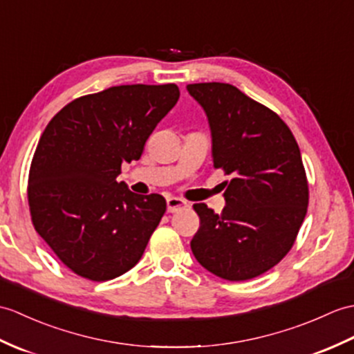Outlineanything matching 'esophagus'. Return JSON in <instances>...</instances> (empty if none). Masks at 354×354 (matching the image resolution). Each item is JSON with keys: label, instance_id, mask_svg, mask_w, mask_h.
I'll return each mask as SVG.
<instances>
[{"label": "esophagus", "instance_id": "1", "mask_svg": "<svg viewBox=\"0 0 354 354\" xmlns=\"http://www.w3.org/2000/svg\"><path fill=\"white\" fill-rule=\"evenodd\" d=\"M185 207H187V202L179 199V197H169L167 199V211L169 212H176Z\"/></svg>", "mask_w": 354, "mask_h": 354}]
</instances>
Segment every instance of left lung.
I'll list each match as a JSON object with an SVG mask.
<instances>
[{"mask_svg": "<svg viewBox=\"0 0 354 354\" xmlns=\"http://www.w3.org/2000/svg\"><path fill=\"white\" fill-rule=\"evenodd\" d=\"M207 113L212 161L226 180V207L216 214L205 203L190 243L197 262L232 282L266 273L288 253L309 202L299 145L274 111L232 84H188Z\"/></svg>", "mask_w": 354, "mask_h": 354, "instance_id": "8db88e82", "label": "left lung"}]
</instances>
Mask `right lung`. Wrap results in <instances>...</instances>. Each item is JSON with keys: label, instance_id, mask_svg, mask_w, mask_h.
Returning <instances> with one entry per match:
<instances>
[{"label": "right lung", "instance_id": "obj_1", "mask_svg": "<svg viewBox=\"0 0 354 354\" xmlns=\"http://www.w3.org/2000/svg\"><path fill=\"white\" fill-rule=\"evenodd\" d=\"M178 100L176 84L116 86L77 97L46 125L30 167V214L75 274L110 281L142 258L166 199L136 194L118 176Z\"/></svg>", "mask_w": 354, "mask_h": 354}]
</instances>
